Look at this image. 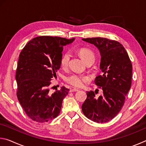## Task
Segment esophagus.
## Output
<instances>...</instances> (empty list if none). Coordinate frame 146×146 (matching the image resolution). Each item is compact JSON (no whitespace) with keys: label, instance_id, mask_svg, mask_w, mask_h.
Returning <instances> with one entry per match:
<instances>
[{"label":"esophagus","instance_id":"obj_1","mask_svg":"<svg viewBox=\"0 0 146 146\" xmlns=\"http://www.w3.org/2000/svg\"><path fill=\"white\" fill-rule=\"evenodd\" d=\"M78 91V89L74 88V89H71L70 92H75V91Z\"/></svg>","mask_w":146,"mask_h":146}]
</instances>
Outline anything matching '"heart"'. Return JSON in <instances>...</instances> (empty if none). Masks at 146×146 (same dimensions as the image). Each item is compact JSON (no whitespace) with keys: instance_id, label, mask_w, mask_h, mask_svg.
Segmentation results:
<instances>
[{"instance_id":"obj_1","label":"heart","mask_w":146,"mask_h":146,"mask_svg":"<svg viewBox=\"0 0 146 146\" xmlns=\"http://www.w3.org/2000/svg\"><path fill=\"white\" fill-rule=\"evenodd\" d=\"M78 55L80 56V58L84 61L86 63L88 60L90 59H94L95 55H94L93 52L90 49L88 48H80L79 49ZM70 59V54L69 52H66L60 58V64L62 68H65L68 66L69 61ZM66 80L67 82L70 84L74 87L80 88L85 84L88 81L90 80V77L87 75H80V74H73L70 76H68L66 78Z\"/></svg>"}]
</instances>
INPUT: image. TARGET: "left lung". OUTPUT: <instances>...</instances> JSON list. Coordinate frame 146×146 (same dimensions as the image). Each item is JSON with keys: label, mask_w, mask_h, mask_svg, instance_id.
Wrapping results in <instances>:
<instances>
[{"label": "left lung", "mask_w": 146, "mask_h": 146, "mask_svg": "<svg viewBox=\"0 0 146 146\" xmlns=\"http://www.w3.org/2000/svg\"><path fill=\"white\" fill-rule=\"evenodd\" d=\"M82 40L93 44L100 51L102 75L96 77L95 83L103 91V95L98 97L95 91H88L82 112L93 122H108L120 112L131 88V62L124 47L117 41L102 37Z\"/></svg>", "instance_id": "left-lung-1"}]
</instances>
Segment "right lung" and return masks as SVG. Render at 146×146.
Segmentation results:
<instances>
[{
	"instance_id": "right-lung-1",
	"label": "right lung",
	"mask_w": 146,
	"mask_h": 146,
	"mask_svg": "<svg viewBox=\"0 0 146 146\" xmlns=\"http://www.w3.org/2000/svg\"><path fill=\"white\" fill-rule=\"evenodd\" d=\"M75 38L40 36L32 39L20 53L16 71L17 95L26 115L37 122L54 119L70 90L62 86L51 93L49 85L60 68L63 47Z\"/></svg>"
}]
</instances>
